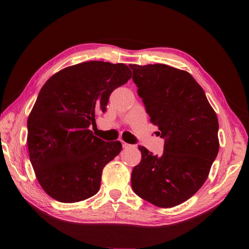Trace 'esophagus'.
<instances>
[{"instance_id": "obj_1", "label": "esophagus", "mask_w": 249, "mask_h": 249, "mask_svg": "<svg viewBox=\"0 0 249 249\" xmlns=\"http://www.w3.org/2000/svg\"><path fill=\"white\" fill-rule=\"evenodd\" d=\"M122 144H123V149H130V147H133V145L129 144V143H126V142H122Z\"/></svg>"}]
</instances>
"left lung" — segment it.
Here are the masks:
<instances>
[{"mask_svg": "<svg viewBox=\"0 0 249 249\" xmlns=\"http://www.w3.org/2000/svg\"><path fill=\"white\" fill-rule=\"evenodd\" d=\"M129 67L151 123L165 139L161 156L138 146L141 161L131 171V187L150 203L172 208L209 177L219 150L217 115L189 72L165 64Z\"/></svg>", "mask_w": 249, "mask_h": 249, "instance_id": "8db88e82", "label": "left lung"}]
</instances>
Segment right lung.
Segmentation results:
<instances>
[{
	"instance_id": "right-lung-1",
	"label": "right lung",
	"mask_w": 249,
	"mask_h": 249,
	"mask_svg": "<svg viewBox=\"0 0 249 249\" xmlns=\"http://www.w3.org/2000/svg\"><path fill=\"white\" fill-rule=\"evenodd\" d=\"M130 78L123 63L89 61L63 68L41 88L28 119V147L37 181L51 198L73 203L97 194L103 169L122 143L97 138L89 126Z\"/></svg>"
}]
</instances>
